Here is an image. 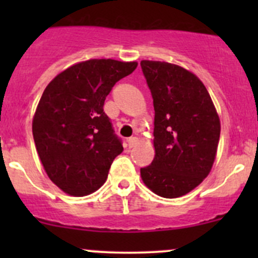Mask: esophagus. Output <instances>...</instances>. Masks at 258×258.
Returning <instances> with one entry per match:
<instances>
[{
  "mask_svg": "<svg viewBox=\"0 0 258 258\" xmlns=\"http://www.w3.org/2000/svg\"><path fill=\"white\" fill-rule=\"evenodd\" d=\"M137 144H139V139H137V137H131V139L127 140V145H128L130 148L135 147Z\"/></svg>",
  "mask_w": 258,
  "mask_h": 258,
  "instance_id": "1",
  "label": "esophagus"
}]
</instances>
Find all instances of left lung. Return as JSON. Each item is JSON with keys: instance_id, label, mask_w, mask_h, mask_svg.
I'll return each instance as SVG.
<instances>
[{"instance_id": "8db88e82", "label": "left lung", "mask_w": 258, "mask_h": 258, "mask_svg": "<svg viewBox=\"0 0 258 258\" xmlns=\"http://www.w3.org/2000/svg\"><path fill=\"white\" fill-rule=\"evenodd\" d=\"M153 98L152 163L141 178L153 194L176 199L196 188L212 170L221 122L202 81L178 64L142 59Z\"/></svg>"}]
</instances>
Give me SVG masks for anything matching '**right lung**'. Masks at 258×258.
<instances>
[{
	"mask_svg": "<svg viewBox=\"0 0 258 258\" xmlns=\"http://www.w3.org/2000/svg\"><path fill=\"white\" fill-rule=\"evenodd\" d=\"M137 62L93 58L59 72L43 91L32 119V134L46 173L59 189L82 197L106 182L123 151L103 105L114 83Z\"/></svg>",
	"mask_w": 258,
	"mask_h": 258,
	"instance_id": "add662e5",
	"label": "right lung"
}]
</instances>
